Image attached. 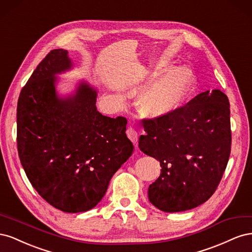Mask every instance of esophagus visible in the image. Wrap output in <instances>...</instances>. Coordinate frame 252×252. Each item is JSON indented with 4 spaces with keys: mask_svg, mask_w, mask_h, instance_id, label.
Listing matches in <instances>:
<instances>
[{
    "mask_svg": "<svg viewBox=\"0 0 252 252\" xmlns=\"http://www.w3.org/2000/svg\"><path fill=\"white\" fill-rule=\"evenodd\" d=\"M126 134L129 138V140H130L134 145H136V143H138V140H139V134H138V131L134 130V129L132 127H129L127 129L126 131Z\"/></svg>",
    "mask_w": 252,
    "mask_h": 252,
    "instance_id": "1",
    "label": "esophagus"
}]
</instances>
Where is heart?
I'll return each instance as SVG.
<instances>
[{
	"mask_svg": "<svg viewBox=\"0 0 252 252\" xmlns=\"http://www.w3.org/2000/svg\"><path fill=\"white\" fill-rule=\"evenodd\" d=\"M159 67L156 75L161 74ZM195 87V75L188 67H178L165 74L140 96V110L149 117H159L174 111L184 104Z\"/></svg>",
	"mask_w": 252,
	"mask_h": 252,
	"instance_id": "b5f03b06",
	"label": "heart"
}]
</instances>
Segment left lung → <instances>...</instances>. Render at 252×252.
<instances>
[{
  "instance_id": "left-lung-1",
  "label": "left lung",
  "mask_w": 252,
  "mask_h": 252,
  "mask_svg": "<svg viewBox=\"0 0 252 252\" xmlns=\"http://www.w3.org/2000/svg\"><path fill=\"white\" fill-rule=\"evenodd\" d=\"M140 149L158 159V179L148 188L165 212L192 209L215 193L231 151L230 106L219 89L205 91L164 116L143 119Z\"/></svg>"
}]
</instances>
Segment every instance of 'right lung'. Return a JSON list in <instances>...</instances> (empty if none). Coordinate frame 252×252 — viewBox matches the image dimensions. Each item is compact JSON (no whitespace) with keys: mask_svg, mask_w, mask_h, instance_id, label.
<instances>
[{"mask_svg":"<svg viewBox=\"0 0 252 252\" xmlns=\"http://www.w3.org/2000/svg\"><path fill=\"white\" fill-rule=\"evenodd\" d=\"M68 51L53 49L22 88L17 107L20 161L32 187L64 212L87 211L105 195L112 175L130 158L127 120L96 110V93L82 84L77 94H56L57 73L71 67Z\"/></svg>","mask_w":252,"mask_h":252,"instance_id":"obj_1","label":"right lung"}]
</instances>
